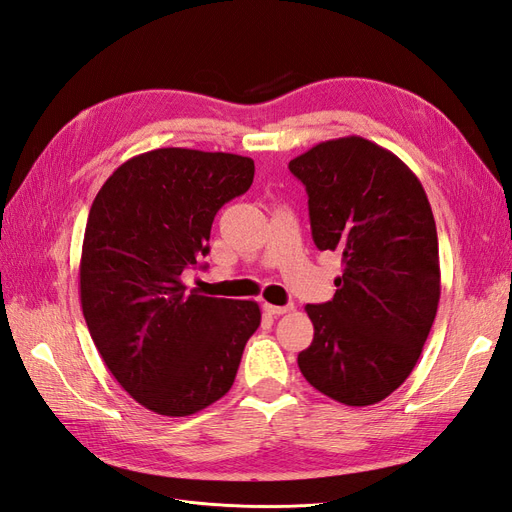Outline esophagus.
I'll return each instance as SVG.
<instances>
[{
  "mask_svg": "<svg viewBox=\"0 0 512 512\" xmlns=\"http://www.w3.org/2000/svg\"><path fill=\"white\" fill-rule=\"evenodd\" d=\"M262 309H265V312L271 314V316H282V314L290 312L292 305H271V303H265V305H262Z\"/></svg>",
  "mask_w": 512,
  "mask_h": 512,
  "instance_id": "1",
  "label": "esophagus"
}]
</instances>
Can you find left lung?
<instances>
[{"label":"left lung","mask_w":512,"mask_h":512,"mask_svg":"<svg viewBox=\"0 0 512 512\" xmlns=\"http://www.w3.org/2000/svg\"><path fill=\"white\" fill-rule=\"evenodd\" d=\"M288 168L305 185L316 247L344 267L331 301L305 305L314 342L299 369L339 404H378L410 376L438 312L427 194L395 153L361 136L318 143Z\"/></svg>","instance_id":"left-lung-1"}]
</instances>
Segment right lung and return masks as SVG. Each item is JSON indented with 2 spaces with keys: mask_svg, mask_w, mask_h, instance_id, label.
I'll return each mask as SVG.
<instances>
[{
  "mask_svg": "<svg viewBox=\"0 0 512 512\" xmlns=\"http://www.w3.org/2000/svg\"><path fill=\"white\" fill-rule=\"evenodd\" d=\"M252 181V158L153 149L123 162L89 209L83 316L108 371L151 412L190 416L224 397L260 327L256 301L205 297L181 282L209 254L215 213Z\"/></svg>",
  "mask_w": 512,
  "mask_h": 512,
  "instance_id": "obj_1",
  "label": "right lung"
}]
</instances>
